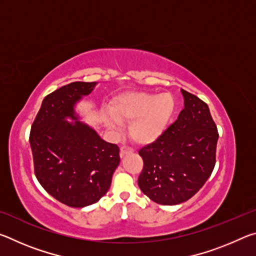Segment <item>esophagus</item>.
<instances>
[{
	"instance_id": "obj_1",
	"label": "esophagus",
	"mask_w": 256,
	"mask_h": 256,
	"mask_svg": "<svg viewBox=\"0 0 256 256\" xmlns=\"http://www.w3.org/2000/svg\"><path fill=\"white\" fill-rule=\"evenodd\" d=\"M131 152H133V149L132 148H130V146H123L122 148H120V157H124L125 154H131Z\"/></svg>"
}]
</instances>
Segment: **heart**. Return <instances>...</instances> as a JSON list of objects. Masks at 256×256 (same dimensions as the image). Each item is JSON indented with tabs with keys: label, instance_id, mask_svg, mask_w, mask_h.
Wrapping results in <instances>:
<instances>
[{
	"label": "heart",
	"instance_id": "heart-1",
	"mask_svg": "<svg viewBox=\"0 0 256 256\" xmlns=\"http://www.w3.org/2000/svg\"><path fill=\"white\" fill-rule=\"evenodd\" d=\"M176 106V99L170 92H126L112 99V112L106 115L105 122L116 131L122 122H131L128 132L133 140L140 144H150L166 131Z\"/></svg>",
	"mask_w": 256,
	"mask_h": 256
}]
</instances>
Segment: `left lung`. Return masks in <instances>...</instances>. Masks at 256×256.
<instances>
[{"mask_svg": "<svg viewBox=\"0 0 256 256\" xmlns=\"http://www.w3.org/2000/svg\"><path fill=\"white\" fill-rule=\"evenodd\" d=\"M184 110L157 141L142 148L138 188L164 206L188 201L209 178L216 164L218 130L204 102L182 89Z\"/></svg>", "mask_w": 256, "mask_h": 256, "instance_id": "obj_1", "label": "left lung"}]
</instances>
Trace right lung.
<instances>
[{"instance_id":"obj_1","label":"right lung","mask_w":256,"mask_h":256,"mask_svg":"<svg viewBox=\"0 0 256 256\" xmlns=\"http://www.w3.org/2000/svg\"><path fill=\"white\" fill-rule=\"evenodd\" d=\"M97 82H71L44 98L30 131L34 174L47 193L72 208L98 202L110 188L120 148L81 120L76 105Z\"/></svg>"}]
</instances>
